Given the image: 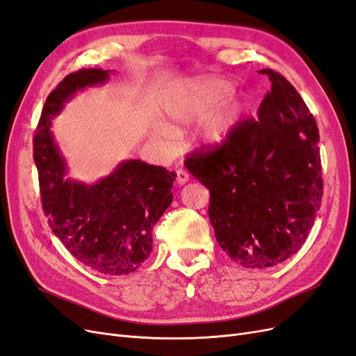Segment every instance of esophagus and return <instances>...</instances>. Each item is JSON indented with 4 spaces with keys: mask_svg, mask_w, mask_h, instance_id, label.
Masks as SVG:
<instances>
[{
    "mask_svg": "<svg viewBox=\"0 0 356 356\" xmlns=\"http://www.w3.org/2000/svg\"><path fill=\"white\" fill-rule=\"evenodd\" d=\"M188 174H187V172L184 170V169H178L177 170V184L178 186H184L186 184V182L188 181Z\"/></svg>",
    "mask_w": 356,
    "mask_h": 356,
    "instance_id": "1",
    "label": "esophagus"
}]
</instances>
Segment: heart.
<instances>
[{
  "mask_svg": "<svg viewBox=\"0 0 356 356\" xmlns=\"http://www.w3.org/2000/svg\"><path fill=\"white\" fill-rule=\"evenodd\" d=\"M230 90L232 88L229 83L217 79L199 80L188 88L172 90L163 101L166 126L156 136L157 145L163 152H174L177 147V135L181 134V127L199 120L211 106L230 93ZM246 108V101L238 98L215 110L202 127V144L204 147H217L227 141L234 129L239 126Z\"/></svg>",
  "mask_w": 356,
  "mask_h": 356,
  "instance_id": "b5f03b06",
  "label": "heart"
}]
</instances>
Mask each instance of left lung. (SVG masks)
<instances>
[{
	"label": "left lung",
	"instance_id": "8db88e82",
	"mask_svg": "<svg viewBox=\"0 0 356 356\" xmlns=\"http://www.w3.org/2000/svg\"><path fill=\"white\" fill-rule=\"evenodd\" d=\"M258 72L272 89L257 120H241L227 141L203 145L184 163L209 188L217 242L248 268L273 267L298 252L324 188L315 117L284 75Z\"/></svg>",
	"mask_w": 356,
	"mask_h": 356
}]
</instances>
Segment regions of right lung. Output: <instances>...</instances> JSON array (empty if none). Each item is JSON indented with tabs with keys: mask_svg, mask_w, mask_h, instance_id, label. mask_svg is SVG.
Returning <instances> with one entry per match:
<instances>
[{
	"mask_svg": "<svg viewBox=\"0 0 356 356\" xmlns=\"http://www.w3.org/2000/svg\"><path fill=\"white\" fill-rule=\"evenodd\" d=\"M108 79L110 71L88 68L68 74L56 86L35 129L34 160L51 232L75 260L99 273L120 276L135 272L149 257L152 232L172 202L177 174L126 160L96 184L63 178L65 161L53 141L51 118L75 92Z\"/></svg>",
	"mask_w": 356,
	"mask_h": 356,
	"instance_id": "obj_1",
	"label": "right lung"
}]
</instances>
